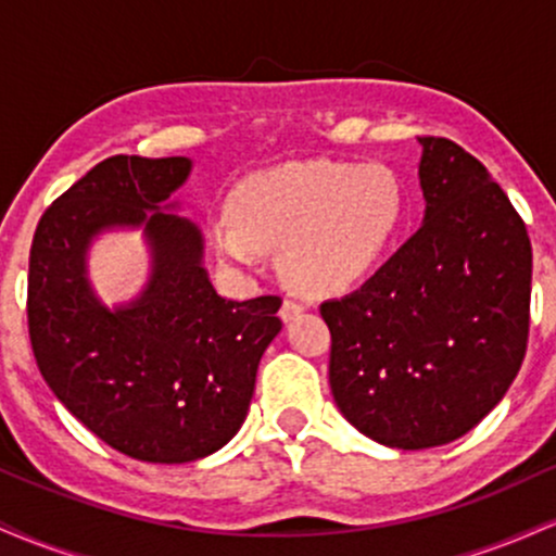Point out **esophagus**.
I'll use <instances>...</instances> for the list:
<instances>
[{
    "label": "esophagus",
    "instance_id": "1",
    "mask_svg": "<svg viewBox=\"0 0 556 556\" xmlns=\"http://www.w3.org/2000/svg\"><path fill=\"white\" fill-rule=\"evenodd\" d=\"M300 314H303V305H300L298 300H285L282 308H279V318H282L285 324L295 321V318H298Z\"/></svg>",
    "mask_w": 556,
    "mask_h": 556
}]
</instances>
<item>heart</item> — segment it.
Segmentation results:
<instances>
[{
	"label": "heart",
	"mask_w": 556,
	"mask_h": 556,
	"mask_svg": "<svg viewBox=\"0 0 556 556\" xmlns=\"http://www.w3.org/2000/svg\"><path fill=\"white\" fill-rule=\"evenodd\" d=\"M232 214L208 222L222 264L248 271L279 248L285 282L305 295H340L366 282L392 256L410 198L387 164L303 162L245 177Z\"/></svg>",
	"instance_id": "1"
}]
</instances>
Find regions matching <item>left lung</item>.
Returning a JSON list of instances; mask_svg holds the SVG:
<instances>
[{"label": "left lung", "mask_w": 556, "mask_h": 556, "mask_svg": "<svg viewBox=\"0 0 556 556\" xmlns=\"http://www.w3.org/2000/svg\"><path fill=\"white\" fill-rule=\"evenodd\" d=\"M420 146V229L361 290L321 303L337 407L392 450L455 442L500 405L531 308V240L509 198L452 140Z\"/></svg>", "instance_id": "left-lung-1"}]
</instances>
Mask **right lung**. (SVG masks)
<instances>
[{
  "label": "right lung",
  "instance_id": "add662e5",
  "mask_svg": "<svg viewBox=\"0 0 556 556\" xmlns=\"http://www.w3.org/2000/svg\"><path fill=\"white\" fill-rule=\"evenodd\" d=\"M193 159L112 156L38 222L28 264V331L43 381L112 450L143 463L214 455L251 407L261 355L282 329L274 295L214 290L206 240L182 203ZM140 231L150 274L110 306L90 282V248Z\"/></svg>",
  "mask_w": 556,
  "mask_h": 556
}]
</instances>
